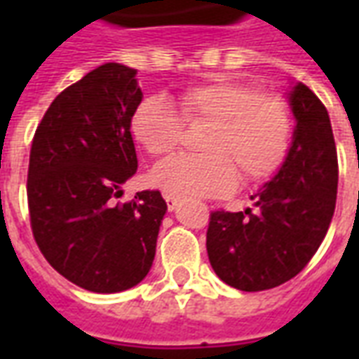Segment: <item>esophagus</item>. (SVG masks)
Wrapping results in <instances>:
<instances>
[{"label":"esophagus","mask_w":359,"mask_h":359,"mask_svg":"<svg viewBox=\"0 0 359 359\" xmlns=\"http://www.w3.org/2000/svg\"><path fill=\"white\" fill-rule=\"evenodd\" d=\"M165 202H167V208H169V211H172L175 208H177V198H175V196L165 194Z\"/></svg>","instance_id":"34e87169"}]
</instances>
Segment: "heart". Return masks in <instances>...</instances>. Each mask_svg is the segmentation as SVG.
Here are the masks:
<instances>
[{
  "label": "heart",
  "mask_w": 359,
  "mask_h": 359,
  "mask_svg": "<svg viewBox=\"0 0 359 359\" xmlns=\"http://www.w3.org/2000/svg\"><path fill=\"white\" fill-rule=\"evenodd\" d=\"M179 111L161 95L144 97L130 117V133L156 157L169 156L184 138V125H208L198 148L157 165L151 182L180 200L229 194L271 179L288 157L294 136L292 109L280 95L259 94L254 84L215 81L187 88Z\"/></svg>",
  "instance_id": "1"
}]
</instances>
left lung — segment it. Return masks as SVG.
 <instances>
[{
	"mask_svg": "<svg viewBox=\"0 0 359 359\" xmlns=\"http://www.w3.org/2000/svg\"><path fill=\"white\" fill-rule=\"evenodd\" d=\"M296 128L286 161L252 196L256 210L210 213L208 256L217 277L244 292H259L296 277L331 225L339 161L331 118L306 84L290 92Z\"/></svg>",
	"mask_w": 359,
	"mask_h": 359,
	"instance_id": "obj_1",
	"label": "left lung"
}]
</instances>
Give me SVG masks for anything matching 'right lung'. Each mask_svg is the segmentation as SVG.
Listing matches in <instances>:
<instances>
[{
  "instance_id": "obj_1",
  "label": "right lung",
  "mask_w": 359,
  "mask_h": 359,
  "mask_svg": "<svg viewBox=\"0 0 359 359\" xmlns=\"http://www.w3.org/2000/svg\"><path fill=\"white\" fill-rule=\"evenodd\" d=\"M136 71L105 63L51 102L28 163L30 226L59 275L90 292L133 288L156 257L167 211L159 190L115 202L138 169L130 117L142 102Z\"/></svg>"
}]
</instances>
